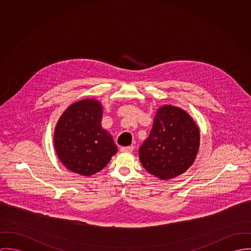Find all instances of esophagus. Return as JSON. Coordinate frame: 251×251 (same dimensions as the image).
Wrapping results in <instances>:
<instances>
[{"label":"esophagus","mask_w":251,"mask_h":251,"mask_svg":"<svg viewBox=\"0 0 251 251\" xmlns=\"http://www.w3.org/2000/svg\"><path fill=\"white\" fill-rule=\"evenodd\" d=\"M134 146L131 145V146H127V147H121L120 148V151L121 152H132L134 150Z\"/></svg>","instance_id":"1"}]
</instances>
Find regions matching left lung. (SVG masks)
Instances as JSON below:
<instances>
[{"mask_svg": "<svg viewBox=\"0 0 251 251\" xmlns=\"http://www.w3.org/2000/svg\"><path fill=\"white\" fill-rule=\"evenodd\" d=\"M200 144V132L194 118L172 105L160 107L149 137L139 147L143 167L161 180L173 179L195 163Z\"/></svg>", "mask_w": 251, "mask_h": 251, "instance_id": "left-lung-1", "label": "left lung"}]
</instances>
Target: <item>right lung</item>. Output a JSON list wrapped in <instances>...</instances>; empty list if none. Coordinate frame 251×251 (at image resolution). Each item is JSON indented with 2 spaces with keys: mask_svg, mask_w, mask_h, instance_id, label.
Wrapping results in <instances>:
<instances>
[{
  "mask_svg": "<svg viewBox=\"0 0 251 251\" xmlns=\"http://www.w3.org/2000/svg\"><path fill=\"white\" fill-rule=\"evenodd\" d=\"M103 106L87 98L71 104L60 115L54 132L56 155L62 165L83 176L106 167L117 152L112 135L102 128Z\"/></svg>",
  "mask_w": 251,
  "mask_h": 251,
  "instance_id": "1",
  "label": "right lung"
}]
</instances>
